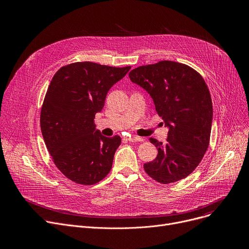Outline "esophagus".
Here are the masks:
<instances>
[{"mask_svg": "<svg viewBox=\"0 0 249 249\" xmlns=\"http://www.w3.org/2000/svg\"><path fill=\"white\" fill-rule=\"evenodd\" d=\"M128 140L130 142H142L143 141V138L138 137V136H130V137H128Z\"/></svg>", "mask_w": 249, "mask_h": 249, "instance_id": "esophagus-1", "label": "esophagus"}]
</instances>
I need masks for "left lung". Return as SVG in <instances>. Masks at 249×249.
<instances>
[{
    "label": "left lung",
    "mask_w": 249,
    "mask_h": 249,
    "mask_svg": "<svg viewBox=\"0 0 249 249\" xmlns=\"http://www.w3.org/2000/svg\"><path fill=\"white\" fill-rule=\"evenodd\" d=\"M129 78L148 91L168 128L165 143L150 138L158 156L144 164L145 171L161 184L185 178L210 143L213 105L204 79L191 67L173 61L138 67Z\"/></svg>",
    "instance_id": "1"
}]
</instances>
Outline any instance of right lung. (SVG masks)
<instances>
[{"mask_svg": "<svg viewBox=\"0 0 249 249\" xmlns=\"http://www.w3.org/2000/svg\"><path fill=\"white\" fill-rule=\"evenodd\" d=\"M130 69L77 62L62 67L48 87L40 114L42 136L58 169L76 183L95 184L112 167L121 138L102 136L94 117Z\"/></svg>", "mask_w": 249, "mask_h": 249, "instance_id": "1", "label": "right lung"}]
</instances>
